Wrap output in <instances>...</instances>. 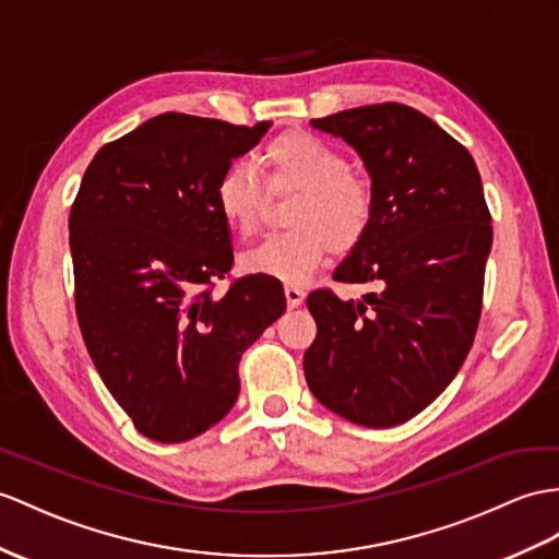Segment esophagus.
I'll return each instance as SVG.
<instances>
[{
	"instance_id": "1",
	"label": "esophagus",
	"mask_w": 559,
	"mask_h": 559,
	"mask_svg": "<svg viewBox=\"0 0 559 559\" xmlns=\"http://www.w3.org/2000/svg\"><path fill=\"white\" fill-rule=\"evenodd\" d=\"M284 296H287V306L296 308V306H301V301L306 298V292L301 287H296V284H287V287H284Z\"/></svg>"
}]
</instances>
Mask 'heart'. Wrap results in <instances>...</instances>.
<instances>
[{"instance_id":"obj_1","label":"heart","mask_w":559,"mask_h":559,"mask_svg":"<svg viewBox=\"0 0 559 559\" xmlns=\"http://www.w3.org/2000/svg\"><path fill=\"white\" fill-rule=\"evenodd\" d=\"M269 192L247 166L227 168L215 182V209L241 239L263 227L270 197H294L287 211L289 233L265 239L241 255V267L282 282H304L330 249L350 253L370 235L377 211L374 185L348 168L336 146L306 130H287L272 138L261 154Z\"/></svg>"}]
</instances>
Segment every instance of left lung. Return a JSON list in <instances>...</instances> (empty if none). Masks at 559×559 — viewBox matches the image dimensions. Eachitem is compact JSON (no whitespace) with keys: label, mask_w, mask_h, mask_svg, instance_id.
Masks as SVG:
<instances>
[{"label":"left lung","mask_w":559,"mask_h":559,"mask_svg":"<svg viewBox=\"0 0 559 559\" xmlns=\"http://www.w3.org/2000/svg\"><path fill=\"white\" fill-rule=\"evenodd\" d=\"M310 122L360 154L377 211L334 272L372 292L360 301L326 287L308 294L318 336L304 356L306 382L348 421L403 425L453 382L479 326L493 241L481 177L465 146L405 104Z\"/></svg>","instance_id":"8db88e82"}]
</instances>
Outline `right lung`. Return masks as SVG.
<instances>
[{
	"label": "right lung",
	"instance_id": "1",
	"mask_svg": "<svg viewBox=\"0 0 559 559\" xmlns=\"http://www.w3.org/2000/svg\"><path fill=\"white\" fill-rule=\"evenodd\" d=\"M270 122L160 114L104 144L68 217L75 316L90 358L146 439L182 443L221 421L239 360L287 301L280 280L235 265L215 182Z\"/></svg>",
	"mask_w": 559,
	"mask_h": 559
}]
</instances>
